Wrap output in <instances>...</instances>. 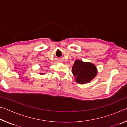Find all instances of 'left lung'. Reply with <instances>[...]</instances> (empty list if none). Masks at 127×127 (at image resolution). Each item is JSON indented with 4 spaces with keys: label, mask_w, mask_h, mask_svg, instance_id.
<instances>
[{
    "label": "left lung",
    "mask_w": 127,
    "mask_h": 127,
    "mask_svg": "<svg viewBox=\"0 0 127 127\" xmlns=\"http://www.w3.org/2000/svg\"><path fill=\"white\" fill-rule=\"evenodd\" d=\"M72 71L76 82L79 84L90 82L97 74V69L94 64L81 60L75 61Z\"/></svg>",
    "instance_id": "left-lung-1"
}]
</instances>
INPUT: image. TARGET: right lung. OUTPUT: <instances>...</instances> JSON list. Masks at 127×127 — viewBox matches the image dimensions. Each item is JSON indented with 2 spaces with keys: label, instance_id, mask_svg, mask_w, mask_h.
<instances>
[{
  "label": "right lung",
  "instance_id": "add662e5",
  "mask_svg": "<svg viewBox=\"0 0 127 127\" xmlns=\"http://www.w3.org/2000/svg\"><path fill=\"white\" fill-rule=\"evenodd\" d=\"M40 74H41V75H43V74H45V73H40Z\"/></svg>",
  "mask_w": 127,
  "mask_h": 127
}]
</instances>
